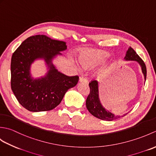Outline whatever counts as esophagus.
I'll return each instance as SVG.
<instances>
[{
	"label": "esophagus",
	"instance_id": "34e87169",
	"mask_svg": "<svg viewBox=\"0 0 156 156\" xmlns=\"http://www.w3.org/2000/svg\"><path fill=\"white\" fill-rule=\"evenodd\" d=\"M79 81L80 82H83V83H88V79L87 78H84L83 76L82 77H80V79H79Z\"/></svg>",
	"mask_w": 156,
	"mask_h": 156
}]
</instances>
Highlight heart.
I'll return each instance as SVG.
<instances>
[{
  "label": "heart",
  "mask_w": 156,
  "mask_h": 156,
  "mask_svg": "<svg viewBox=\"0 0 156 156\" xmlns=\"http://www.w3.org/2000/svg\"><path fill=\"white\" fill-rule=\"evenodd\" d=\"M108 55L107 52L94 49H87L81 53L78 59L82 67L89 68L104 62Z\"/></svg>",
  "instance_id": "b5f03b06"
}]
</instances>
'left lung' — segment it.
<instances>
[{
    "label": "left lung",
    "instance_id": "left-lung-1",
    "mask_svg": "<svg viewBox=\"0 0 156 156\" xmlns=\"http://www.w3.org/2000/svg\"><path fill=\"white\" fill-rule=\"evenodd\" d=\"M125 59V60L137 62L141 66L142 72H143L145 77V80H146V66H145L144 62L142 60V59L137 55V53L131 47H129L127 51ZM89 87L90 89V94H88L87 98L86 105H87V108L88 111L95 117L105 121H112L124 117L127 115L125 114L122 116L115 115L114 114L111 113V112L106 110L102 107L98 98V83L97 80H92L89 83Z\"/></svg>",
    "mask_w": 156,
    "mask_h": 156
}]
</instances>
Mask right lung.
Segmentation results:
<instances>
[{"instance_id": "right-lung-1", "label": "right lung", "mask_w": 156, "mask_h": 156, "mask_svg": "<svg viewBox=\"0 0 156 156\" xmlns=\"http://www.w3.org/2000/svg\"><path fill=\"white\" fill-rule=\"evenodd\" d=\"M66 49L64 41L37 35L26 39L12 54L11 89L19 103L28 111L52 110L60 103L68 89L77 84L78 76L62 74L51 63L55 55ZM37 58H44L50 69L44 77L34 79L30 77V67Z\"/></svg>"}]
</instances>
